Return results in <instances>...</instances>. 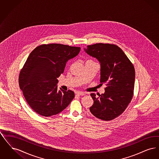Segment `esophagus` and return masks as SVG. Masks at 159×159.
<instances>
[{
	"label": "esophagus",
	"instance_id": "esophagus-1",
	"mask_svg": "<svg viewBox=\"0 0 159 159\" xmlns=\"http://www.w3.org/2000/svg\"><path fill=\"white\" fill-rule=\"evenodd\" d=\"M76 94L77 95H79V96H80V95L83 96V95H85V93L83 92H81V91H76Z\"/></svg>",
	"mask_w": 159,
	"mask_h": 159
}]
</instances>
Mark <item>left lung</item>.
<instances>
[{
	"label": "left lung",
	"instance_id": "1",
	"mask_svg": "<svg viewBox=\"0 0 159 159\" xmlns=\"http://www.w3.org/2000/svg\"><path fill=\"white\" fill-rule=\"evenodd\" d=\"M85 52L101 64L100 82L106 83L105 92L91 96L93 104L91 113L99 119L109 121L126 110L134 95L135 72L127 56L119 46L109 43L87 46Z\"/></svg>",
	"mask_w": 159,
	"mask_h": 159
}]
</instances>
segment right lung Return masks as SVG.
Listing matches in <instances>:
<instances>
[{
	"label": "right lung",
	"instance_id": "obj_1",
	"mask_svg": "<svg viewBox=\"0 0 159 159\" xmlns=\"http://www.w3.org/2000/svg\"><path fill=\"white\" fill-rule=\"evenodd\" d=\"M80 51V47L51 43L39 46L29 55L20 73L19 85L36 113L45 117L56 115L75 98L73 91H58L57 78Z\"/></svg>",
	"mask_w": 159,
	"mask_h": 159
}]
</instances>
